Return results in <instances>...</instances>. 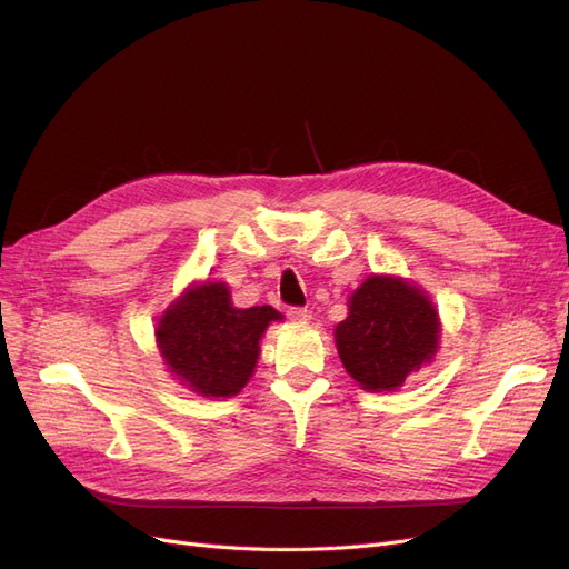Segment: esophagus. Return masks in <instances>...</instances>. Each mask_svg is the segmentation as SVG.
<instances>
[{
	"instance_id": "1",
	"label": "esophagus",
	"mask_w": 569,
	"mask_h": 569,
	"mask_svg": "<svg viewBox=\"0 0 569 569\" xmlns=\"http://www.w3.org/2000/svg\"><path fill=\"white\" fill-rule=\"evenodd\" d=\"M287 316H289V320H291V322H297V325H306L308 320L313 318V316H311V311H308V308H289Z\"/></svg>"
}]
</instances>
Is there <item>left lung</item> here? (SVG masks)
<instances>
[{
    "label": "left lung",
    "instance_id": "1",
    "mask_svg": "<svg viewBox=\"0 0 569 569\" xmlns=\"http://www.w3.org/2000/svg\"><path fill=\"white\" fill-rule=\"evenodd\" d=\"M335 327L341 366L366 391H396L439 351L441 320L427 291L399 274H370Z\"/></svg>",
    "mask_w": 569,
    "mask_h": 569
}]
</instances>
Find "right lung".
<instances>
[{"label":"right lung","mask_w":569,"mask_h":569,"mask_svg":"<svg viewBox=\"0 0 569 569\" xmlns=\"http://www.w3.org/2000/svg\"><path fill=\"white\" fill-rule=\"evenodd\" d=\"M282 313L272 306L237 308L220 280L187 284L157 318V347L180 385L206 399H228L247 387L261 337Z\"/></svg>","instance_id":"1"}]
</instances>
